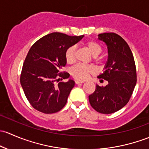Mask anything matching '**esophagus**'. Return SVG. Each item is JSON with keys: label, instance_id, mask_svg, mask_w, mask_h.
<instances>
[{"label": "esophagus", "instance_id": "obj_1", "mask_svg": "<svg viewBox=\"0 0 149 149\" xmlns=\"http://www.w3.org/2000/svg\"><path fill=\"white\" fill-rule=\"evenodd\" d=\"M84 81H80V80H75V84L76 85H79V84H82L84 83Z\"/></svg>", "mask_w": 149, "mask_h": 149}]
</instances>
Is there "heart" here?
<instances>
[{"label":"heart","instance_id":"obj_1","mask_svg":"<svg viewBox=\"0 0 149 149\" xmlns=\"http://www.w3.org/2000/svg\"><path fill=\"white\" fill-rule=\"evenodd\" d=\"M85 47L93 56H97L102 52V47L98 43L94 41H88L85 44ZM75 52L76 48L74 46L69 47L66 51L65 58L67 63H72L75 60ZM95 71L93 67L85 64H77L71 69V74L74 78L80 80H84L88 78L89 75L93 74Z\"/></svg>","mask_w":149,"mask_h":149}]
</instances>
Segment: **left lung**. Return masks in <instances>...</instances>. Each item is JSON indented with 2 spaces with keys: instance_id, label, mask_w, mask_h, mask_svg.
Masks as SVG:
<instances>
[{
  "instance_id": "left-lung-1",
  "label": "left lung",
  "mask_w": 149,
  "mask_h": 149,
  "mask_svg": "<svg viewBox=\"0 0 149 149\" xmlns=\"http://www.w3.org/2000/svg\"><path fill=\"white\" fill-rule=\"evenodd\" d=\"M98 39L108 47V61L99 79L108 81V85H96L89 95V101L96 111L110 114L123 108L128 102L136 85V69L129 46L120 36L115 33H103Z\"/></svg>"
}]
</instances>
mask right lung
<instances>
[{
  "label": "right lung",
  "instance_id": "1",
  "mask_svg": "<svg viewBox=\"0 0 149 149\" xmlns=\"http://www.w3.org/2000/svg\"><path fill=\"white\" fill-rule=\"evenodd\" d=\"M83 37L84 35L70 36L54 32L31 47L23 64L20 82L33 108L51 114L64 108L75 85L72 79L59 82L70 77L69 73L61 70L67 64L66 51Z\"/></svg>",
  "mask_w": 149,
  "mask_h": 149
}]
</instances>
